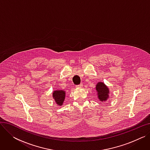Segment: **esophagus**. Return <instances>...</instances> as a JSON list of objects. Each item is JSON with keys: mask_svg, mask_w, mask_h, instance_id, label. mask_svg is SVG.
I'll return each mask as SVG.
<instances>
[{"mask_svg": "<svg viewBox=\"0 0 150 150\" xmlns=\"http://www.w3.org/2000/svg\"><path fill=\"white\" fill-rule=\"evenodd\" d=\"M83 86V84H78V85H76V88H81Z\"/></svg>", "mask_w": 150, "mask_h": 150, "instance_id": "34e87169", "label": "esophagus"}]
</instances>
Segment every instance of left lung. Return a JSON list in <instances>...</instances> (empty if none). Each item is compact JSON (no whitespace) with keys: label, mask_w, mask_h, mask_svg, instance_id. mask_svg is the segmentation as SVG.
<instances>
[{"label":"left lung","mask_w":150,"mask_h":150,"mask_svg":"<svg viewBox=\"0 0 150 150\" xmlns=\"http://www.w3.org/2000/svg\"><path fill=\"white\" fill-rule=\"evenodd\" d=\"M96 90L98 92V98L101 101H105L109 97V89L103 83L99 82L96 86Z\"/></svg>","instance_id":"1"}]
</instances>
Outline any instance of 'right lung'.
<instances>
[{
    "label": "right lung",
    "instance_id": "add662e5",
    "mask_svg": "<svg viewBox=\"0 0 150 150\" xmlns=\"http://www.w3.org/2000/svg\"><path fill=\"white\" fill-rule=\"evenodd\" d=\"M66 92L63 91H55L53 93V97L57 105L61 106L65 98Z\"/></svg>",
    "mask_w": 150,
    "mask_h": 150
}]
</instances>
